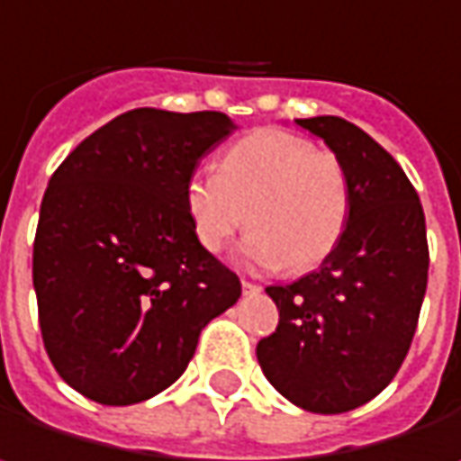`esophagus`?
<instances>
[{
	"label": "esophagus",
	"mask_w": 461,
	"mask_h": 461,
	"mask_svg": "<svg viewBox=\"0 0 461 461\" xmlns=\"http://www.w3.org/2000/svg\"><path fill=\"white\" fill-rule=\"evenodd\" d=\"M261 291V285H256V283H250V280H242V294H258Z\"/></svg>",
	"instance_id": "1"
}]
</instances>
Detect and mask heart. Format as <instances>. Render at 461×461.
I'll return each instance as SVG.
<instances>
[{
    "mask_svg": "<svg viewBox=\"0 0 461 461\" xmlns=\"http://www.w3.org/2000/svg\"><path fill=\"white\" fill-rule=\"evenodd\" d=\"M349 208L341 159L277 128L231 143L219 173L197 170L184 186V211L200 248L219 253L250 224L240 253L261 269L318 267L341 242Z\"/></svg>",
    "mask_w": 461,
    "mask_h": 461,
    "instance_id": "b5f03b06",
    "label": "heart"
}]
</instances>
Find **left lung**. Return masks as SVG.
Here are the masks:
<instances>
[{
	"label": "left lung",
	"mask_w": 461,
	"mask_h": 461,
	"mask_svg": "<svg viewBox=\"0 0 461 461\" xmlns=\"http://www.w3.org/2000/svg\"><path fill=\"white\" fill-rule=\"evenodd\" d=\"M296 125L341 159L352 208L318 272L267 288L280 321L256 357L299 409L344 414L376 398L409 355L427 291V227L414 184L368 133L341 117Z\"/></svg>",
	"instance_id": "obj_1"
}]
</instances>
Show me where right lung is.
Masks as SVG:
<instances>
[{"label": "right lung", "instance_id": "1", "mask_svg": "<svg viewBox=\"0 0 461 461\" xmlns=\"http://www.w3.org/2000/svg\"><path fill=\"white\" fill-rule=\"evenodd\" d=\"M231 131L221 112L133 109L52 173L34 291L47 357L85 398L131 406L162 393L240 299V277L200 248L184 211L189 176Z\"/></svg>", "mask_w": 461, "mask_h": 461}]
</instances>
